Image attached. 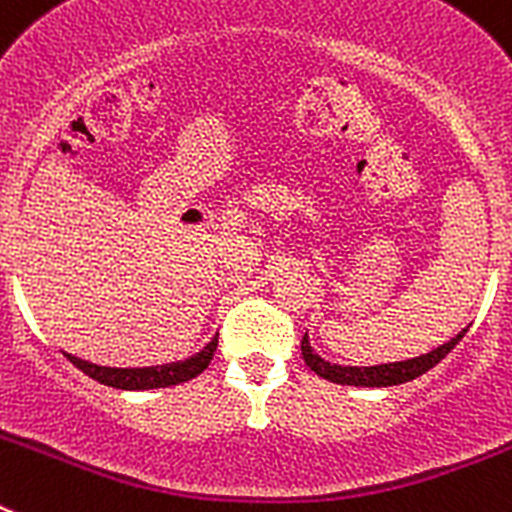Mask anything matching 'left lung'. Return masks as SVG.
<instances>
[{
	"label": "left lung",
	"mask_w": 512,
	"mask_h": 512,
	"mask_svg": "<svg viewBox=\"0 0 512 512\" xmlns=\"http://www.w3.org/2000/svg\"><path fill=\"white\" fill-rule=\"evenodd\" d=\"M467 330H461L459 336L451 338L449 343L433 348L431 354L415 356L408 361H395V364H377V366H341L330 364L323 356H318L312 351L310 341H307V333L302 338V359L310 366L312 372L318 377L328 379V382L336 384H351V387H392V384H405L413 382L415 377H423L428 369L438 364L441 359H446V354H451V348L464 338Z\"/></svg>",
	"instance_id": "left-lung-1"
}]
</instances>
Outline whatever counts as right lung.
<instances>
[{
  "label": "right lung",
  "instance_id": "1",
  "mask_svg": "<svg viewBox=\"0 0 512 512\" xmlns=\"http://www.w3.org/2000/svg\"><path fill=\"white\" fill-rule=\"evenodd\" d=\"M217 348V338H212L200 354H194L187 361H174L164 366H143V369H112V366L89 364L84 359H76L69 354V361L87 374L97 379L99 384L115 387V390H158V387H171V384H182L194 379L207 369Z\"/></svg>",
  "mask_w": 512,
  "mask_h": 512
}]
</instances>
